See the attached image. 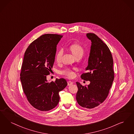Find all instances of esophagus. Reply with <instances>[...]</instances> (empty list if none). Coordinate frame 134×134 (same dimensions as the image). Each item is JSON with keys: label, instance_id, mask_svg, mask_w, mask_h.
Instances as JSON below:
<instances>
[{"label": "esophagus", "instance_id": "1", "mask_svg": "<svg viewBox=\"0 0 134 134\" xmlns=\"http://www.w3.org/2000/svg\"><path fill=\"white\" fill-rule=\"evenodd\" d=\"M67 83H68V86H71V85H72L73 84V82H72V81H68Z\"/></svg>", "mask_w": 134, "mask_h": 134}]
</instances>
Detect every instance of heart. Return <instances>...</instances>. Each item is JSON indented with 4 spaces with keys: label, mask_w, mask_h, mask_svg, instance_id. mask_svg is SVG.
I'll list each match as a JSON object with an SVG mask.
<instances>
[{
    "label": "heart",
    "mask_w": 134,
    "mask_h": 134,
    "mask_svg": "<svg viewBox=\"0 0 134 134\" xmlns=\"http://www.w3.org/2000/svg\"><path fill=\"white\" fill-rule=\"evenodd\" d=\"M70 50L72 52L73 54L75 56L76 58L77 57H82L84 53V50L83 48L77 43H74L71 45L69 47ZM63 54V50L60 49L58 51L55 56L56 61L58 63L61 61L62 55ZM61 73L62 75H64L69 78H73L75 73L73 70L71 69L70 68H66L61 71Z\"/></svg>",
    "instance_id": "b5f03b06"
}]
</instances>
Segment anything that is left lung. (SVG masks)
Instances as JSON below:
<instances>
[{
	"mask_svg": "<svg viewBox=\"0 0 134 134\" xmlns=\"http://www.w3.org/2000/svg\"><path fill=\"white\" fill-rule=\"evenodd\" d=\"M86 36L91 41L87 72L81 76L82 79L90 81L87 86L77 82L78 90L76 100L81 107L92 109L99 106L106 99L114 79L113 60L107 45L94 33Z\"/></svg>",
	"mask_w": 134,
	"mask_h": 134,
	"instance_id": "obj_1",
	"label": "left lung"
}]
</instances>
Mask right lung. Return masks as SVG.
Here are the masks:
<instances>
[{
  "mask_svg": "<svg viewBox=\"0 0 134 134\" xmlns=\"http://www.w3.org/2000/svg\"><path fill=\"white\" fill-rule=\"evenodd\" d=\"M62 35L46 34L35 40L27 48L20 73L23 92L32 106L49 111L59 102V92L67 85L64 78L48 82L46 76L53 67L57 45Z\"/></svg>",
  "mask_w": 134,
  "mask_h": 134,
  "instance_id": "right-lung-1",
  "label": "right lung"
}]
</instances>
